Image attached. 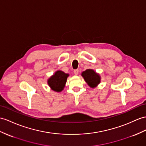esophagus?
Returning a JSON list of instances; mask_svg holds the SVG:
<instances>
[{"label":"esophagus","mask_w":146,"mask_h":146,"mask_svg":"<svg viewBox=\"0 0 146 146\" xmlns=\"http://www.w3.org/2000/svg\"><path fill=\"white\" fill-rule=\"evenodd\" d=\"M74 73L75 75H78V74H79V70L78 69H75L74 70Z\"/></svg>","instance_id":"34e87169"}]
</instances>
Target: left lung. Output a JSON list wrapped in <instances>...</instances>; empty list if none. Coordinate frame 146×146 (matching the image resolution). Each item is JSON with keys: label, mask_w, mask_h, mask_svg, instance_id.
I'll list each match as a JSON object with an SVG mask.
<instances>
[{"label": "left lung", "mask_w": 146, "mask_h": 146, "mask_svg": "<svg viewBox=\"0 0 146 146\" xmlns=\"http://www.w3.org/2000/svg\"><path fill=\"white\" fill-rule=\"evenodd\" d=\"M82 76L84 77L85 81L92 88H95L100 83L101 77L93 69H87L82 73Z\"/></svg>", "instance_id": "left-lung-1"}]
</instances>
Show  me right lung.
<instances>
[{
    "mask_svg": "<svg viewBox=\"0 0 146 146\" xmlns=\"http://www.w3.org/2000/svg\"><path fill=\"white\" fill-rule=\"evenodd\" d=\"M69 75L61 70H57L54 74L48 80V85L52 90L57 92H61L65 87L67 78Z\"/></svg>",
    "mask_w": 146,
    "mask_h": 146,
    "instance_id": "add662e5",
    "label": "right lung"
}]
</instances>
